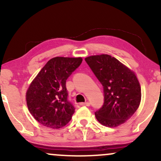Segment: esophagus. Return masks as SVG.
Returning <instances> with one entry per match:
<instances>
[{
    "mask_svg": "<svg viewBox=\"0 0 161 161\" xmlns=\"http://www.w3.org/2000/svg\"><path fill=\"white\" fill-rule=\"evenodd\" d=\"M80 105L81 106H90V103L88 102V101H87V102H85V103H80Z\"/></svg>",
    "mask_w": 161,
    "mask_h": 161,
    "instance_id": "34e87169",
    "label": "esophagus"
}]
</instances>
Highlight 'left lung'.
I'll use <instances>...</instances> for the list:
<instances>
[{
    "label": "left lung",
    "instance_id": "1",
    "mask_svg": "<svg viewBox=\"0 0 161 161\" xmlns=\"http://www.w3.org/2000/svg\"><path fill=\"white\" fill-rule=\"evenodd\" d=\"M85 60L104 87V103L95 113L96 119L111 128L123 124L141 102V86L136 73L108 54L93 55Z\"/></svg>",
    "mask_w": 161,
    "mask_h": 161
}]
</instances>
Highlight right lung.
<instances>
[{
	"instance_id": "add662e5",
	"label": "right lung",
	"mask_w": 161,
	"mask_h": 161,
	"mask_svg": "<svg viewBox=\"0 0 161 161\" xmlns=\"http://www.w3.org/2000/svg\"><path fill=\"white\" fill-rule=\"evenodd\" d=\"M82 61V57H53L31 82L25 94L28 109L44 126L60 129L71 120L75 108L67 100L66 81Z\"/></svg>"
}]
</instances>
